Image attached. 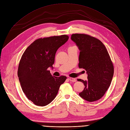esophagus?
Wrapping results in <instances>:
<instances>
[{
  "label": "esophagus",
  "mask_w": 130,
  "mask_h": 130,
  "mask_svg": "<svg viewBox=\"0 0 130 130\" xmlns=\"http://www.w3.org/2000/svg\"><path fill=\"white\" fill-rule=\"evenodd\" d=\"M69 80L71 81V82H75L76 81V79L75 78H73V77H69Z\"/></svg>",
  "instance_id": "34e87169"
}]
</instances>
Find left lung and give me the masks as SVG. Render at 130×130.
<instances>
[{
    "mask_svg": "<svg viewBox=\"0 0 130 130\" xmlns=\"http://www.w3.org/2000/svg\"><path fill=\"white\" fill-rule=\"evenodd\" d=\"M72 40L80 50L78 67L87 71L88 80L77 79L85 88L79 95L92 102L103 97L114 75V66L108 51L99 39L86 34H73Z\"/></svg>",
    "mask_w": 130,
    "mask_h": 130,
    "instance_id": "left-lung-1",
    "label": "left lung"
}]
</instances>
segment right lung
Wrapping results in <instances>:
<instances>
[{
  "label": "right lung",
  "mask_w": 130,
  "mask_h": 130,
  "mask_svg": "<svg viewBox=\"0 0 130 130\" xmlns=\"http://www.w3.org/2000/svg\"><path fill=\"white\" fill-rule=\"evenodd\" d=\"M69 38L64 35L38 39L22 56L18 71L21 86L28 99L37 106L51 103L66 80L65 76H52L48 69H53L56 52Z\"/></svg>",
  "instance_id": "right-lung-1"
}]
</instances>
